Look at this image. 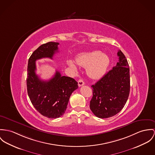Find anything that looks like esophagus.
<instances>
[{
	"mask_svg": "<svg viewBox=\"0 0 155 155\" xmlns=\"http://www.w3.org/2000/svg\"><path fill=\"white\" fill-rule=\"evenodd\" d=\"M78 86H79V87H81V86L84 85L85 83H84V81L83 80L80 79V80L78 81Z\"/></svg>",
	"mask_w": 155,
	"mask_h": 155,
	"instance_id": "obj_1",
	"label": "esophagus"
}]
</instances>
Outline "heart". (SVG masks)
<instances>
[{"label":"heart","instance_id":"b5f03b06","mask_svg":"<svg viewBox=\"0 0 155 155\" xmlns=\"http://www.w3.org/2000/svg\"><path fill=\"white\" fill-rule=\"evenodd\" d=\"M75 61L80 66L87 67V72L90 77L93 79H98L106 71L109 64V58L106 54L101 53L98 51H94L79 54ZM67 64L72 69L77 70V65L72 60H68Z\"/></svg>","mask_w":155,"mask_h":155}]
</instances>
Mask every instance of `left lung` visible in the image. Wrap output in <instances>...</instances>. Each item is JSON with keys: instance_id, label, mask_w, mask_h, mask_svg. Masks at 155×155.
<instances>
[{"instance_id": "obj_1", "label": "left lung", "mask_w": 155, "mask_h": 155, "mask_svg": "<svg viewBox=\"0 0 155 155\" xmlns=\"http://www.w3.org/2000/svg\"><path fill=\"white\" fill-rule=\"evenodd\" d=\"M116 66L92 85L93 97L90 107L97 117L106 119L123 109L130 93V70L126 57L119 51Z\"/></svg>"}]
</instances>
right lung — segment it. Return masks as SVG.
Returning <instances> with one entry per match:
<instances>
[{
  "label": "right lung",
  "mask_w": 155,
  "mask_h": 155,
  "mask_svg": "<svg viewBox=\"0 0 155 155\" xmlns=\"http://www.w3.org/2000/svg\"><path fill=\"white\" fill-rule=\"evenodd\" d=\"M58 42H49L37 48L29 58L27 69L26 85L30 100L40 114L50 119L58 118L64 114L70 96L78 87L74 78L61 76L57 71L48 81L41 80L36 74V61L52 59L58 52Z\"/></svg>",
  "instance_id": "obj_1"
}]
</instances>
